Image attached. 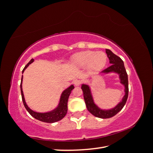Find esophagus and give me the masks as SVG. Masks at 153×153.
<instances>
[{
    "label": "esophagus",
    "mask_w": 153,
    "mask_h": 153,
    "mask_svg": "<svg viewBox=\"0 0 153 153\" xmlns=\"http://www.w3.org/2000/svg\"><path fill=\"white\" fill-rule=\"evenodd\" d=\"M74 84L75 86H79L81 84V81H80V80H74Z\"/></svg>",
    "instance_id": "34e87169"
}]
</instances>
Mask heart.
Returning a JSON list of instances; mask_svg holds the SVG:
<instances>
[{"mask_svg":"<svg viewBox=\"0 0 153 153\" xmlns=\"http://www.w3.org/2000/svg\"><path fill=\"white\" fill-rule=\"evenodd\" d=\"M72 61L76 66L83 67L88 65L90 71H98L105 65L107 56L103 52L85 51L75 54Z\"/></svg>","mask_w":153,"mask_h":153,"instance_id":"1","label":"heart"}]
</instances>
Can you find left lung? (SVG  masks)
Masks as SVG:
<instances>
[{
  "label": "left lung",
  "instance_id": "left-lung-1",
  "mask_svg": "<svg viewBox=\"0 0 153 153\" xmlns=\"http://www.w3.org/2000/svg\"><path fill=\"white\" fill-rule=\"evenodd\" d=\"M106 53L108 55L111 66L104 70L102 72L108 73V72H114L120 75V81H121L120 82L125 87V95L123 97L122 101L113 109H109V110H103V109L99 108L95 104L93 100L91 93L89 87L87 85H82L81 87L82 92H83V97L85 104H86L88 111L94 116L103 119L110 118V117L114 116L119 111H121L122 109L125 105L126 103L128 97V74L124 67V62L119 56L114 54L110 50L106 49Z\"/></svg>",
  "mask_w": 153,
  "mask_h": 153
}]
</instances>
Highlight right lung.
Returning <instances> with one entry per match:
<instances>
[{
  "label": "right lung",
  "instance_id": "1",
  "mask_svg": "<svg viewBox=\"0 0 153 153\" xmlns=\"http://www.w3.org/2000/svg\"><path fill=\"white\" fill-rule=\"evenodd\" d=\"M34 61L33 59H31V60L25 66V68L23 70V72L26 69L27 67L29 64H31ZM22 81H23V76L21 77V82L20 85L21 87V97H22V101L23 103V105L25 106V109H27L29 114L31 115L32 117H33L34 118L39 120L41 122H46V123H53L58 121H60L63 117L66 116L67 113V110H68V100L69 95H71L72 90L74 89V87L73 85H71V87H69L68 89H65L62 93L60 100V103H59V105L57 107V108H56L54 110L52 111L47 112V113H37V112L34 111L33 110L28 108V106L25 103V99H24V95L22 90Z\"/></svg>",
  "mask_w": 153,
  "mask_h": 153
}]
</instances>
